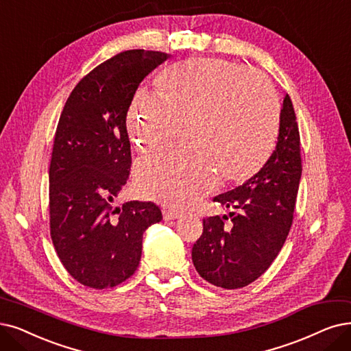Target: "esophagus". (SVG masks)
Masks as SVG:
<instances>
[{"instance_id": "1", "label": "esophagus", "mask_w": 351, "mask_h": 351, "mask_svg": "<svg viewBox=\"0 0 351 351\" xmlns=\"http://www.w3.org/2000/svg\"><path fill=\"white\" fill-rule=\"evenodd\" d=\"M162 216H164V220H176V219L181 217V213L176 212V210H173V208H164Z\"/></svg>"}]
</instances>
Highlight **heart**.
<instances>
[{"mask_svg":"<svg viewBox=\"0 0 351 351\" xmlns=\"http://www.w3.org/2000/svg\"><path fill=\"white\" fill-rule=\"evenodd\" d=\"M157 89L138 92L130 106L128 131L138 152L160 156L186 128L189 147L138 168V186L148 197L184 210L216 189L219 174L228 183L243 181L269 157L279 101L262 75L195 58L164 70Z\"/></svg>","mask_w":351,"mask_h":351,"instance_id":"b5f03b06","label":"heart"}]
</instances>
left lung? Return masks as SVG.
<instances>
[{
  "label": "left lung",
  "mask_w": 351,
  "mask_h": 351,
  "mask_svg": "<svg viewBox=\"0 0 351 351\" xmlns=\"http://www.w3.org/2000/svg\"><path fill=\"white\" fill-rule=\"evenodd\" d=\"M301 173L297 117L285 95L272 156L246 183L213 199L233 210L229 217L203 219V233L191 250L202 278L224 289H237L269 268L292 226Z\"/></svg>",
  "instance_id": "8db88e82"
}]
</instances>
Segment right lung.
I'll return each mask as SVG.
<instances>
[{
	"instance_id": "add662e5",
	"label": "right lung",
	"mask_w": 351,
	"mask_h": 351,
	"mask_svg": "<svg viewBox=\"0 0 351 351\" xmlns=\"http://www.w3.org/2000/svg\"><path fill=\"white\" fill-rule=\"evenodd\" d=\"M170 54L127 50L96 66L69 95L49 168L50 236L66 271L105 289L136 271L143 234L162 220L151 202L114 200L131 173L127 114L139 83Z\"/></svg>"
}]
</instances>
